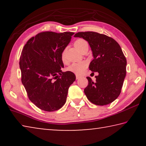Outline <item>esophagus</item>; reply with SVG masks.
I'll list each match as a JSON object with an SVG mask.
<instances>
[{"label": "esophagus", "mask_w": 146, "mask_h": 146, "mask_svg": "<svg viewBox=\"0 0 146 146\" xmlns=\"http://www.w3.org/2000/svg\"><path fill=\"white\" fill-rule=\"evenodd\" d=\"M80 78V76L76 75V79H78V78Z\"/></svg>", "instance_id": "esophagus-1"}]
</instances>
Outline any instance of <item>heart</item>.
Masks as SVG:
<instances>
[{"label":"heart","mask_w":146,"mask_h":146,"mask_svg":"<svg viewBox=\"0 0 146 146\" xmlns=\"http://www.w3.org/2000/svg\"><path fill=\"white\" fill-rule=\"evenodd\" d=\"M74 46L75 48L81 51L84 49L85 46H88V44L87 41L85 40L84 39L82 38H78L74 42ZM60 58L62 62L64 64H66L67 62V59H66V49H64L62 50L60 55ZM87 68V64L85 62H76V63H73L71 64L70 66H68L67 68V70L72 72L76 75H81L84 73V71Z\"/></svg>","instance_id":"heart-1"}]
</instances>
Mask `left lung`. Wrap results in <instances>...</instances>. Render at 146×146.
Returning <instances> with one entry per match:
<instances>
[{
  "label": "left lung",
  "instance_id": "obj_1",
  "mask_svg": "<svg viewBox=\"0 0 146 146\" xmlns=\"http://www.w3.org/2000/svg\"><path fill=\"white\" fill-rule=\"evenodd\" d=\"M74 36L88 42L94 57L89 68L92 74L98 73L95 82L87 77L84 93L88 99L98 106L113 102L120 95L126 75L127 60L120 45L110 36L94 31L78 32Z\"/></svg>",
  "mask_w": 146,
  "mask_h": 146
}]
</instances>
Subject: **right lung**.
<instances>
[{
  "label": "right lung",
  "instance_id": "1",
  "mask_svg": "<svg viewBox=\"0 0 146 146\" xmlns=\"http://www.w3.org/2000/svg\"><path fill=\"white\" fill-rule=\"evenodd\" d=\"M73 32L44 31L29 38L22 51L19 65L27 95L36 107L54 111L66 103L75 74L63 72L60 55Z\"/></svg>",
  "mask_w": 146,
  "mask_h": 146
}]
</instances>
